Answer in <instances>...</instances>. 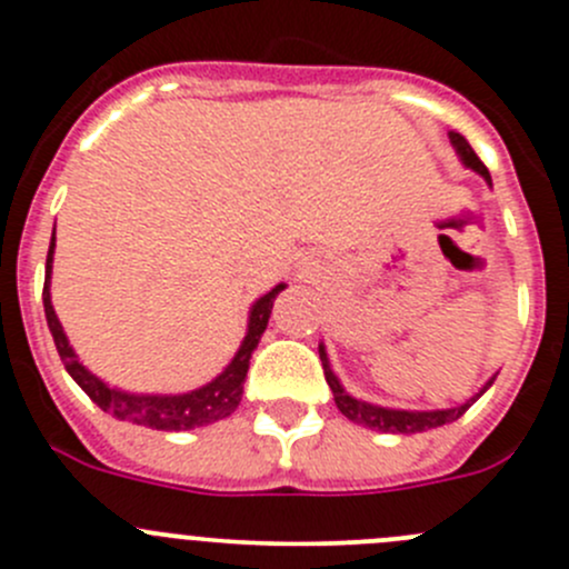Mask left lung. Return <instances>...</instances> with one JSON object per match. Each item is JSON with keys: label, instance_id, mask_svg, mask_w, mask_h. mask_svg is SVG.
Returning a JSON list of instances; mask_svg holds the SVG:
<instances>
[{"label": "left lung", "instance_id": "left-lung-1", "mask_svg": "<svg viewBox=\"0 0 569 569\" xmlns=\"http://www.w3.org/2000/svg\"><path fill=\"white\" fill-rule=\"evenodd\" d=\"M449 140H451V146H455L457 157H460V162L465 164V168L473 170V173H479L492 187L490 170H487L485 162L476 157V151L470 148V142L465 140L460 131H449ZM319 358H321V366H325V380H327V386H330L338 410H341L352 423H360V427H369V429H377V432H391V435L427 432V429L443 427V423L457 421V418H460L462 412L468 410V407L473 405V401L479 399V396L485 393L492 382H496V375H492L490 380L479 388V393H473L470 399H465L462 405L446 407V410H396V407H382V405H371V401H363V399H355V396L341 386V380L336 377V371H332L325 343H319Z\"/></svg>", "mask_w": 569, "mask_h": 569}]
</instances>
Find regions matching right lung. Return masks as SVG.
Listing matches in <instances>:
<instances>
[{
  "mask_svg": "<svg viewBox=\"0 0 569 569\" xmlns=\"http://www.w3.org/2000/svg\"><path fill=\"white\" fill-rule=\"evenodd\" d=\"M51 263H54V237H51L49 256H46V283H43L46 321H49L51 338H54V347L57 352H60V360L62 366H66V371L73 377V382H77V386L101 407V410L112 412L118 421L140 423V427H151V429H164V432H187V429L209 427V423L222 421V418H228L233 410H237L244 393L242 388H244V377H248V369H250V358L252 352H256L258 341H261L263 330H267L274 297L286 289V283H278L272 291H267V295L258 297V300L252 302L250 317H248V332H244L242 343H239L231 363H228L214 380L187 393H131V391H120V388L114 386H107V382L101 380V377H96L88 366H82L79 355L73 352V347L68 343L66 330H62L60 319H57L54 313V306H51Z\"/></svg>",
  "mask_w": 569,
  "mask_h": 569,
  "instance_id": "add662e5",
  "label": "right lung"
}]
</instances>
